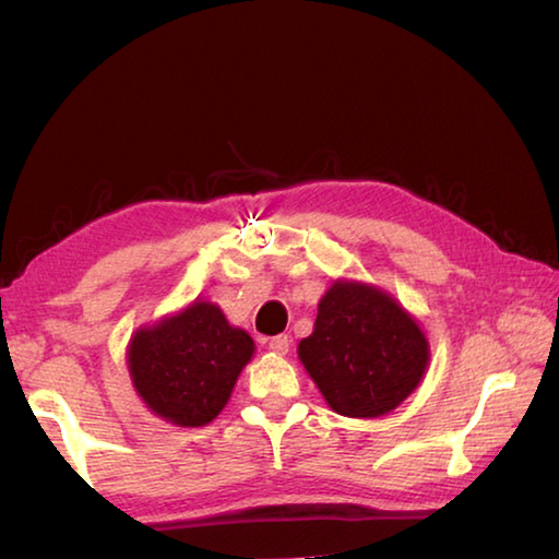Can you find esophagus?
<instances>
[{
  "label": "esophagus",
  "mask_w": 559,
  "mask_h": 559,
  "mask_svg": "<svg viewBox=\"0 0 559 559\" xmlns=\"http://www.w3.org/2000/svg\"><path fill=\"white\" fill-rule=\"evenodd\" d=\"M288 347H290L288 335H276V337L269 340V349H273L276 355H286Z\"/></svg>",
  "instance_id": "1"
}]
</instances>
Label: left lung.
I'll use <instances>...</instances> for the list:
<instances>
[{
  "mask_svg": "<svg viewBox=\"0 0 559 559\" xmlns=\"http://www.w3.org/2000/svg\"><path fill=\"white\" fill-rule=\"evenodd\" d=\"M298 357L330 409L374 419L396 409L429 365L427 335L390 293L335 281L318 302L316 328Z\"/></svg>",
  "mask_w": 559,
  "mask_h": 559,
  "instance_id": "8db88e82",
  "label": "left lung"
}]
</instances>
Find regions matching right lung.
<instances>
[{
	"label": "right lung",
	"instance_id": "right-lung-1",
	"mask_svg": "<svg viewBox=\"0 0 559 559\" xmlns=\"http://www.w3.org/2000/svg\"><path fill=\"white\" fill-rule=\"evenodd\" d=\"M253 349L219 306L194 300L130 337L128 370L150 412L177 427H204L229 402Z\"/></svg>",
	"mask_w": 559,
	"mask_h": 559
}]
</instances>
